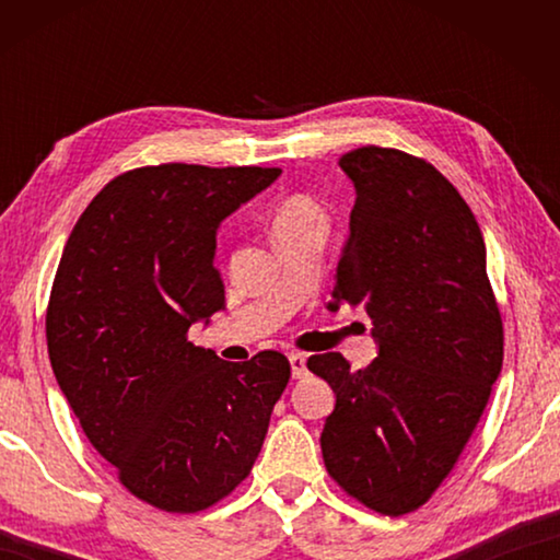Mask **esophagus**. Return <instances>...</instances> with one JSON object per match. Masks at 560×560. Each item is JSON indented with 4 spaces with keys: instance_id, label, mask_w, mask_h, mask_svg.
Here are the masks:
<instances>
[{
    "instance_id": "1",
    "label": "esophagus",
    "mask_w": 560,
    "mask_h": 560,
    "mask_svg": "<svg viewBox=\"0 0 560 560\" xmlns=\"http://www.w3.org/2000/svg\"><path fill=\"white\" fill-rule=\"evenodd\" d=\"M289 363H291V375L293 377H303L306 375V353H291L289 355Z\"/></svg>"
}]
</instances>
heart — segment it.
Listing matches in <instances>:
<instances>
[{
    "instance_id": "1",
    "label": "heart",
    "mask_w": 560,
    "mask_h": 560,
    "mask_svg": "<svg viewBox=\"0 0 560 560\" xmlns=\"http://www.w3.org/2000/svg\"><path fill=\"white\" fill-rule=\"evenodd\" d=\"M306 222H324V212H320V207L311 200V197L296 195L279 205L271 226H273V232H277V230H287V226H296V224H306Z\"/></svg>"
}]
</instances>
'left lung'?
Here are the masks:
<instances>
[{
  "mask_svg": "<svg viewBox=\"0 0 560 560\" xmlns=\"http://www.w3.org/2000/svg\"><path fill=\"white\" fill-rule=\"evenodd\" d=\"M340 167L355 205L328 308H365L377 358L365 371L340 353L308 358L336 393L320 450L350 497L400 516L432 497L477 428L504 328L485 236L440 170L375 145Z\"/></svg>",
  "mask_w": 560,
  "mask_h": 560,
  "instance_id": "obj_1",
  "label": "left lung"
}]
</instances>
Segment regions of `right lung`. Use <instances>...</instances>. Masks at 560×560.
I'll return each mask as SVG.
<instances>
[{
    "label": "right lung",
    "mask_w": 560,
    "mask_h": 560,
    "mask_svg": "<svg viewBox=\"0 0 560 560\" xmlns=\"http://www.w3.org/2000/svg\"><path fill=\"white\" fill-rule=\"evenodd\" d=\"M279 167L167 163L122 173L63 246L46 343L89 442L130 494L173 514L212 506L259 457L287 355L226 363L187 330L224 306L217 230Z\"/></svg>",
    "instance_id": "add662e5"
}]
</instances>
